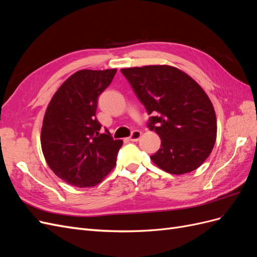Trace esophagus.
<instances>
[{
    "mask_svg": "<svg viewBox=\"0 0 257 257\" xmlns=\"http://www.w3.org/2000/svg\"><path fill=\"white\" fill-rule=\"evenodd\" d=\"M141 137H142V132L134 131L133 133L131 134V136L128 137V139H130L131 142H138L139 139H141Z\"/></svg>",
    "mask_w": 257,
    "mask_h": 257,
    "instance_id": "1",
    "label": "esophagus"
}]
</instances>
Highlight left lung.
Returning <instances> with one entry per match:
<instances>
[{
  "instance_id": "left-lung-1",
  "label": "left lung",
  "mask_w": 257,
  "mask_h": 257,
  "mask_svg": "<svg viewBox=\"0 0 257 257\" xmlns=\"http://www.w3.org/2000/svg\"><path fill=\"white\" fill-rule=\"evenodd\" d=\"M139 100L151 116L148 126L161 139L150 159L173 175L197 169L211 153L216 139V116L204 89L188 74L169 65L122 68Z\"/></svg>"
}]
</instances>
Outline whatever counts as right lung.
<instances>
[{"label":"right lung","instance_id":"right-lung-1","mask_svg":"<svg viewBox=\"0 0 257 257\" xmlns=\"http://www.w3.org/2000/svg\"><path fill=\"white\" fill-rule=\"evenodd\" d=\"M116 69H81L61 84L46 109L41 144L52 172L78 188L95 186L111 172L123 145L110 133L99 134L97 99Z\"/></svg>","mask_w":257,"mask_h":257}]
</instances>
